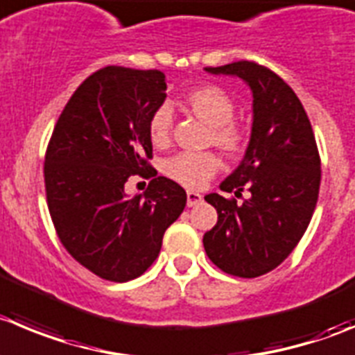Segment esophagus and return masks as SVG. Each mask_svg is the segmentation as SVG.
Wrapping results in <instances>:
<instances>
[{"mask_svg": "<svg viewBox=\"0 0 355 355\" xmlns=\"http://www.w3.org/2000/svg\"><path fill=\"white\" fill-rule=\"evenodd\" d=\"M202 202V195L197 193V191H188L187 193V204L188 207H195Z\"/></svg>", "mask_w": 355, "mask_h": 355, "instance_id": "obj_1", "label": "esophagus"}]
</instances>
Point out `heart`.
Returning a JSON list of instances; mask_svg holds the SVG:
<instances>
[{"label": "heart", "mask_w": 355, "mask_h": 355, "mask_svg": "<svg viewBox=\"0 0 355 355\" xmlns=\"http://www.w3.org/2000/svg\"><path fill=\"white\" fill-rule=\"evenodd\" d=\"M183 106L200 118L211 129L214 146L228 155L242 150V134L232 121L235 118V103L221 87L200 85L191 89L183 97ZM172 114L167 106H162L151 114L148 134L155 146H165L171 141ZM219 160L212 153H178L165 160L164 172L175 183L187 188H202L218 172Z\"/></svg>", "instance_id": "obj_1"}]
</instances>
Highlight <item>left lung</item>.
I'll list each match as a JSON object with an SVG mask.
<instances>
[{"label":"left lung","instance_id":"8db88e82","mask_svg":"<svg viewBox=\"0 0 355 355\" xmlns=\"http://www.w3.org/2000/svg\"><path fill=\"white\" fill-rule=\"evenodd\" d=\"M239 76L252 92L248 150L221 191L209 193L218 223L204 235L209 259L230 275L259 277L281 265L312 219L320 187V160L312 125L291 87L273 71L249 60L205 67Z\"/></svg>","mask_w":355,"mask_h":355}]
</instances>
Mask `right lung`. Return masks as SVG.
I'll list each match as a JSON object with an SVG mask.
<instances>
[{
  "instance_id": "add662e5",
  "label": "right lung",
  "mask_w": 355,
  "mask_h": 355,
  "mask_svg": "<svg viewBox=\"0 0 355 355\" xmlns=\"http://www.w3.org/2000/svg\"><path fill=\"white\" fill-rule=\"evenodd\" d=\"M165 90L158 69L103 67L67 101L46 148V202L57 235L80 265L106 281L143 275L187 205V191L148 164V123ZM132 173L154 178L144 196L124 193Z\"/></svg>"
}]
</instances>
